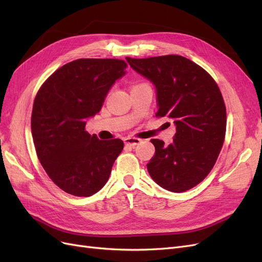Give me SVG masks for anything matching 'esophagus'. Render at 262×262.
Here are the masks:
<instances>
[{"label": "esophagus", "mask_w": 262, "mask_h": 262, "mask_svg": "<svg viewBox=\"0 0 262 262\" xmlns=\"http://www.w3.org/2000/svg\"><path fill=\"white\" fill-rule=\"evenodd\" d=\"M141 142L140 139H136V138H128L124 140V144L128 145L130 147H136Z\"/></svg>", "instance_id": "obj_1"}]
</instances>
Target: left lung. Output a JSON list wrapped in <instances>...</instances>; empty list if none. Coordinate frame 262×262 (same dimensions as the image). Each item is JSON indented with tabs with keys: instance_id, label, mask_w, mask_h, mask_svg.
Segmentation results:
<instances>
[{
	"instance_id": "obj_1",
	"label": "left lung",
	"mask_w": 262,
	"mask_h": 262,
	"mask_svg": "<svg viewBox=\"0 0 262 262\" xmlns=\"http://www.w3.org/2000/svg\"><path fill=\"white\" fill-rule=\"evenodd\" d=\"M125 59L155 86L156 116L176 125L168 146L150 140L155 155L146 165L149 176L168 191H187L209 175L224 143L226 108L219 86L207 71L181 55Z\"/></svg>"
}]
</instances>
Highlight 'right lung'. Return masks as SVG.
<instances>
[{
  "instance_id": "obj_1",
  "label": "right lung",
  "mask_w": 262,
  "mask_h": 262,
  "mask_svg": "<svg viewBox=\"0 0 262 262\" xmlns=\"http://www.w3.org/2000/svg\"><path fill=\"white\" fill-rule=\"evenodd\" d=\"M125 68L118 59H77L55 71L38 91L31 114L36 152L63 191L90 196L108 181L123 142L99 140L86 132L85 125L100 112Z\"/></svg>"
}]
</instances>
